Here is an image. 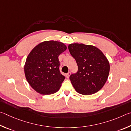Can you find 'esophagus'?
Segmentation results:
<instances>
[{
	"instance_id": "34e87169",
	"label": "esophagus",
	"mask_w": 131,
	"mask_h": 131,
	"mask_svg": "<svg viewBox=\"0 0 131 131\" xmlns=\"http://www.w3.org/2000/svg\"><path fill=\"white\" fill-rule=\"evenodd\" d=\"M70 74H71V72H68L67 74H66V78H69L70 76Z\"/></svg>"
}]
</instances>
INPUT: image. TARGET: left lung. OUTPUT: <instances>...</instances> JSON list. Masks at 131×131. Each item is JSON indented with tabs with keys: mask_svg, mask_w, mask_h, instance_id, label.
<instances>
[{
	"mask_svg": "<svg viewBox=\"0 0 131 131\" xmlns=\"http://www.w3.org/2000/svg\"><path fill=\"white\" fill-rule=\"evenodd\" d=\"M68 49L76 60L78 70L70 79L78 93L90 95L101 89L110 71L108 60L97 47L83 43H71Z\"/></svg>",
	"mask_w": 131,
	"mask_h": 131,
	"instance_id": "obj_1",
	"label": "left lung"
}]
</instances>
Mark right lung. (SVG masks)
Returning <instances> with one entry per match:
<instances>
[{"label": "right lung", "instance_id": "1", "mask_svg": "<svg viewBox=\"0 0 131 131\" xmlns=\"http://www.w3.org/2000/svg\"><path fill=\"white\" fill-rule=\"evenodd\" d=\"M67 49L63 42L47 41L36 46L27 57L24 71L27 81L42 95L55 93L65 77L60 72L59 56Z\"/></svg>", "mask_w": 131, "mask_h": 131}]
</instances>
